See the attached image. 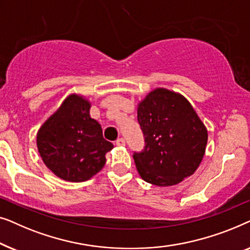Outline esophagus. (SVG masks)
I'll return each mask as SVG.
<instances>
[{"mask_svg": "<svg viewBox=\"0 0 250 250\" xmlns=\"http://www.w3.org/2000/svg\"><path fill=\"white\" fill-rule=\"evenodd\" d=\"M116 145H117L118 146H125V140L123 139V138L118 139L117 141H116Z\"/></svg>", "mask_w": 250, "mask_h": 250, "instance_id": "34e87169", "label": "esophagus"}]
</instances>
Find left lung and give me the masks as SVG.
Returning <instances> with one entry per match:
<instances>
[{
  "instance_id": "1",
  "label": "left lung",
  "mask_w": 250,
  "mask_h": 250,
  "mask_svg": "<svg viewBox=\"0 0 250 250\" xmlns=\"http://www.w3.org/2000/svg\"><path fill=\"white\" fill-rule=\"evenodd\" d=\"M138 121L146 148L133 158L146 182L175 186L196 172L206 151L208 132L186 97L157 87L138 104Z\"/></svg>"
}]
</instances>
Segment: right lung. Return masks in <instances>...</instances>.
I'll list each match as a JSON object with an SVG mask.
<instances>
[{
  "label": "right lung",
  "instance_id": "right-lung-1",
  "mask_svg": "<svg viewBox=\"0 0 250 250\" xmlns=\"http://www.w3.org/2000/svg\"><path fill=\"white\" fill-rule=\"evenodd\" d=\"M86 97L71 93L43 123L36 145L45 166L68 182H84L104 168L105 153L114 148L90 115Z\"/></svg>",
  "mask_w": 250,
  "mask_h": 250
}]
</instances>
